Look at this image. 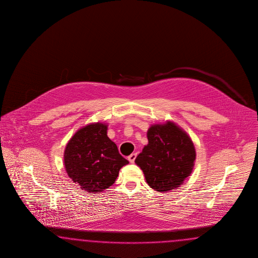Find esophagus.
Wrapping results in <instances>:
<instances>
[{"label": "esophagus", "mask_w": 258, "mask_h": 258, "mask_svg": "<svg viewBox=\"0 0 258 258\" xmlns=\"http://www.w3.org/2000/svg\"><path fill=\"white\" fill-rule=\"evenodd\" d=\"M136 156H137L136 153H133V154H131L130 156L127 157V159H128V161H130L132 164H133L134 161H135V159H136Z\"/></svg>", "instance_id": "34e87169"}]
</instances>
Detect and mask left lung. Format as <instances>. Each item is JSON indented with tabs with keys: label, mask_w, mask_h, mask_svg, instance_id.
Instances as JSON below:
<instances>
[{
	"label": "left lung",
	"mask_w": 258,
	"mask_h": 258,
	"mask_svg": "<svg viewBox=\"0 0 258 258\" xmlns=\"http://www.w3.org/2000/svg\"><path fill=\"white\" fill-rule=\"evenodd\" d=\"M149 144L135 159L149 186L158 192L179 187L190 176L196 159L195 147L186 133L172 122L151 125Z\"/></svg>",
	"instance_id": "1"
}]
</instances>
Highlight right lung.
<instances>
[{
	"label": "right lung",
	"instance_id": "right-lung-1",
	"mask_svg": "<svg viewBox=\"0 0 258 258\" xmlns=\"http://www.w3.org/2000/svg\"><path fill=\"white\" fill-rule=\"evenodd\" d=\"M107 128L102 123L80 128L64 151L68 176L87 192H102L112 185L121 167L128 164L108 137Z\"/></svg>",
	"mask_w": 258,
	"mask_h": 258
}]
</instances>
